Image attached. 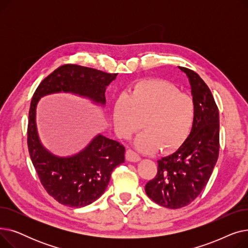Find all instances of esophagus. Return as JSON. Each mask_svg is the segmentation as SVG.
Segmentation results:
<instances>
[{"label": "esophagus", "instance_id": "1", "mask_svg": "<svg viewBox=\"0 0 248 248\" xmlns=\"http://www.w3.org/2000/svg\"><path fill=\"white\" fill-rule=\"evenodd\" d=\"M125 159L128 161V162H133V163H136V162H139L140 160V155L134 152L133 150L128 149L125 153Z\"/></svg>", "mask_w": 248, "mask_h": 248}]
</instances>
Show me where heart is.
I'll return each mask as SVG.
<instances>
[{
	"mask_svg": "<svg viewBox=\"0 0 248 248\" xmlns=\"http://www.w3.org/2000/svg\"><path fill=\"white\" fill-rule=\"evenodd\" d=\"M195 115L192 96L158 79L136 83L127 95L116 98L112 108L115 133L122 139L131 138L142 123L145 132L135 140V147L145 153L157 151L160 146L165 151L179 148L192 131Z\"/></svg>",
	"mask_w": 248,
	"mask_h": 248,
	"instance_id": "b5f03b06",
	"label": "heart"
}]
</instances>
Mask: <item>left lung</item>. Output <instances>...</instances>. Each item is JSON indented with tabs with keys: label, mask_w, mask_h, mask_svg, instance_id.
Instances as JSON below:
<instances>
[{
	"label": "left lung",
	"mask_w": 248,
	"mask_h": 248,
	"mask_svg": "<svg viewBox=\"0 0 248 248\" xmlns=\"http://www.w3.org/2000/svg\"><path fill=\"white\" fill-rule=\"evenodd\" d=\"M179 69L189 79L196 115L187 140L158 161V173L145 190L154 202L178 209L197 198L209 181L219 155V111L209 87L193 70Z\"/></svg>",
	"instance_id": "1"
}]
</instances>
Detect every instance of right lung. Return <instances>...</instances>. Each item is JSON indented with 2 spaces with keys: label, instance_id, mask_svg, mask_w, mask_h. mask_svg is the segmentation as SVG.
<instances>
[{
  "label": "right lung",
  "instance_id": "right-lung-1",
  "mask_svg": "<svg viewBox=\"0 0 248 248\" xmlns=\"http://www.w3.org/2000/svg\"><path fill=\"white\" fill-rule=\"evenodd\" d=\"M117 73L66 64L39 84L33 95L28 122L29 154L41 184L50 196L73 208L87 206L106 191L113 169L124 162L125 149L119 141L98 134L79 153L59 157L49 152L39 138L36 108L41 97L52 93H72L106 106L107 87Z\"/></svg>",
  "mask_w": 248,
  "mask_h": 248
}]
</instances>
